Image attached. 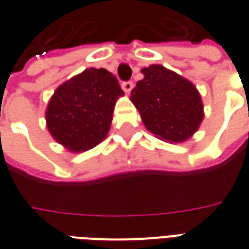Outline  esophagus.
Returning a JSON list of instances; mask_svg holds the SVG:
<instances>
[{
	"label": "esophagus",
	"mask_w": 249,
	"mask_h": 249,
	"mask_svg": "<svg viewBox=\"0 0 249 249\" xmlns=\"http://www.w3.org/2000/svg\"><path fill=\"white\" fill-rule=\"evenodd\" d=\"M121 88L124 89V92L129 93L133 89V81H124L121 84Z\"/></svg>",
	"instance_id": "1"
}]
</instances>
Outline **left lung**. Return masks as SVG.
Here are the masks:
<instances>
[{"label": "left lung", "instance_id": "left-lung-1", "mask_svg": "<svg viewBox=\"0 0 249 249\" xmlns=\"http://www.w3.org/2000/svg\"><path fill=\"white\" fill-rule=\"evenodd\" d=\"M130 100L139 109L146 129L171 142L187 140L203 121V104L197 89L178 73L161 65L142 69Z\"/></svg>", "mask_w": 249, "mask_h": 249}]
</instances>
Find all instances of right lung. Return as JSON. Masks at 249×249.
<instances>
[{"label": "right lung", "mask_w": 249, "mask_h": 249, "mask_svg": "<svg viewBox=\"0 0 249 249\" xmlns=\"http://www.w3.org/2000/svg\"><path fill=\"white\" fill-rule=\"evenodd\" d=\"M123 94L110 71L85 69L57 88L46 109L48 129L69 151H88L105 139Z\"/></svg>", "instance_id": "obj_1"}]
</instances>
